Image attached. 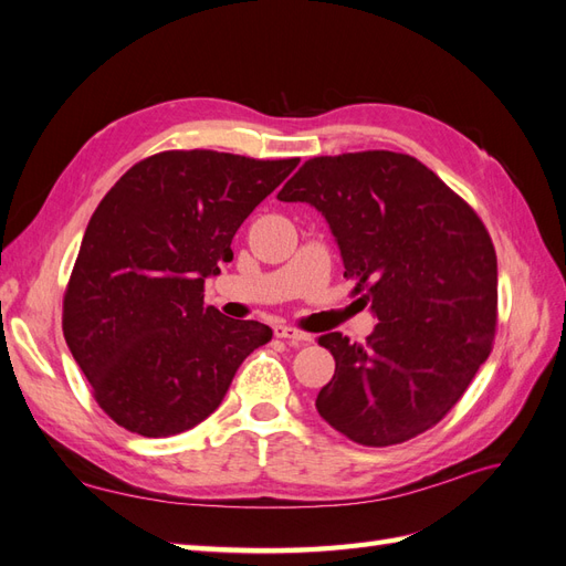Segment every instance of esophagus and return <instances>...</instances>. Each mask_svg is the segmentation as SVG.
Wrapping results in <instances>:
<instances>
[{
  "mask_svg": "<svg viewBox=\"0 0 566 566\" xmlns=\"http://www.w3.org/2000/svg\"><path fill=\"white\" fill-rule=\"evenodd\" d=\"M273 335L276 337H281V339H287V342H293L295 347H302V345H310V342L314 339V335H310V333H304V331H300V328H290V325H283V323H279V325H273Z\"/></svg>",
  "mask_w": 566,
  "mask_h": 566,
  "instance_id": "1",
  "label": "esophagus"
}]
</instances>
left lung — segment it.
<instances>
[{"instance_id":"left-lung-1","label":"left lung","mask_w":566,"mask_h":566,"mask_svg":"<svg viewBox=\"0 0 566 566\" xmlns=\"http://www.w3.org/2000/svg\"><path fill=\"white\" fill-rule=\"evenodd\" d=\"M328 219L354 295L378 316L366 345L328 333L335 375L316 408L364 447H394L460 401L499 323V262L484 221L420 160L394 150L310 158L279 193Z\"/></svg>"}]
</instances>
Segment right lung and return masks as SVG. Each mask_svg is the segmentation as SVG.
<instances>
[{
    "label": "right lung",
    "mask_w": 566,
    "mask_h": 566,
    "mask_svg": "<svg viewBox=\"0 0 566 566\" xmlns=\"http://www.w3.org/2000/svg\"><path fill=\"white\" fill-rule=\"evenodd\" d=\"M297 163L163 150L98 202L65 285L63 335L113 422L153 439L191 430L271 339L269 325L219 314L202 293Z\"/></svg>",
    "instance_id": "1"
}]
</instances>
